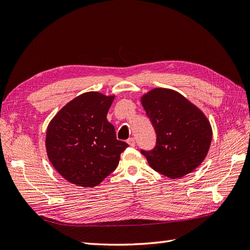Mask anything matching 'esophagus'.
<instances>
[{"mask_svg": "<svg viewBox=\"0 0 250 250\" xmlns=\"http://www.w3.org/2000/svg\"><path fill=\"white\" fill-rule=\"evenodd\" d=\"M127 143H128V145H129V146H131V147H134V146H135V140H134L133 138H130V139H128Z\"/></svg>", "mask_w": 250, "mask_h": 250, "instance_id": "obj_1", "label": "esophagus"}]
</instances>
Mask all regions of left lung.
<instances>
[{"label":"left lung","instance_id":"obj_1","mask_svg":"<svg viewBox=\"0 0 250 250\" xmlns=\"http://www.w3.org/2000/svg\"><path fill=\"white\" fill-rule=\"evenodd\" d=\"M141 102L156 133V145L141 150L150 167L172 179L199 167L211 142V126L204 113L183 95L156 87Z\"/></svg>","mask_w":250,"mask_h":250}]
</instances>
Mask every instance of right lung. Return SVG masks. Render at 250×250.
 <instances>
[{"mask_svg":"<svg viewBox=\"0 0 250 250\" xmlns=\"http://www.w3.org/2000/svg\"><path fill=\"white\" fill-rule=\"evenodd\" d=\"M115 96L81 94L60 109L47 128L49 161L64 179L94 188L115 171L128 144L117 140L107 119Z\"/></svg>","mask_w":250,"mask_h":250,"instance_id":"right-lung-1","label":"right lung"}]
</instances>
